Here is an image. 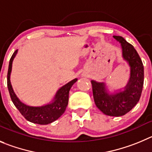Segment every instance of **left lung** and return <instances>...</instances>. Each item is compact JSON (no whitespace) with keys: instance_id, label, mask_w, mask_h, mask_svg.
I'll return each instance as SVG.
<instances>
[{"instance_id":"8db88e82","label":"left lung","mask_w":152,"mask_h":152,"mask_svg":"<svg viewBox=\"0 0 152 152\" xmlns=\"http://www.w3.org/2000/svg\"><path fill=\"white\" fill-rule=\"evenodd\" d=\"M119 42L121 56L130 67V77L124 88L110 91L104 82L92 79L94 103L106 115L121 116L130 112L140 100L144 82V68L140 55L131 44L122 37L113 36Z\"/></svg>"}]
</instances>
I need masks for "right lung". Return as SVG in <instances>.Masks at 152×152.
Masks as SVG:
<instances>
[{
  "label": "right lung",
  "instance_id": "right-lung-1",
  "mask_svg": "<svg viewBox=\"0 0 152 152\" xmlns=\"http://www.w3.org/2000/svg\"><path fill=\"white\" fill-rule=\"evenodd\" d=\"M18 53V49L14 52L11 57L9 63L7 73V87L10 92L11 100L15 106L20 112L21 114L28 120L32 123L38 124H48L59 118L66 108L69 100V92L73 85L78 80L74 79L61 86L57 91L53 99L49 103L42 106H29L19 100L15 93L14 92L10 82V76L12 72V62L15 57Z\"/></svg>",
  "mask_w": 152,
  "mask_h": 152
}]
</instances>
